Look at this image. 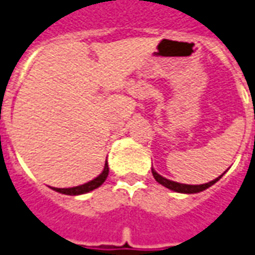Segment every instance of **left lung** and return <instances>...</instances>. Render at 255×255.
<instances>
[{
    "label": "left lung",
    "mask_w": 255,
    "mask_h": 255,
    "mask_svg": "<svg viewBox=\"0 0 255 255\" xmlns=\"http://www.w3.org/2000/svg\"><path fill=\"white\" fill-rule=\"evenodd\" d=\"M152 174H153V177L156 180L159 184H162L166 188H169L171 191H176V193H184V194H195V193H200V191H204V190H207L208 187L214 186L215 183L219 180V178L222 177L223 174H221L219 177H216L212 181H209V183H205V184H200V186H191V184H181V183H176V181H171V180H167V178H164L163 176H160L159 173L155 171V169H152Z\"/></svg>",
    "instance_id": "1"
}]
</instances>
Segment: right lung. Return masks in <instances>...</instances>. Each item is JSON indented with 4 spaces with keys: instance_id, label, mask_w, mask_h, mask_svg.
Masks as SVG:
<instances>
[{
    "instance_id": "obj_1",
    "label": "right lung",
    "mask_w": 255,
    "mask_h": 255,
    "mask_svg": "<svg viewBox=\"0 0 255 255\" xmlns=\"http://www.w3.org/2000/svg\"><path fill=\"white\" fill-rule=\"evenodd\" d=\"M109 176V164H107V160H106L105 163V169L103 171L99 174L98 177L93 178L92 181L89 183H85L82 186H78V187H72V188H54L53 187V190H55L57 193H61V194H67V195H79V194H86L92 191V190H95V188H98L100 187L103 183H105V180Z\"/></svg>"
}]
</instances>
